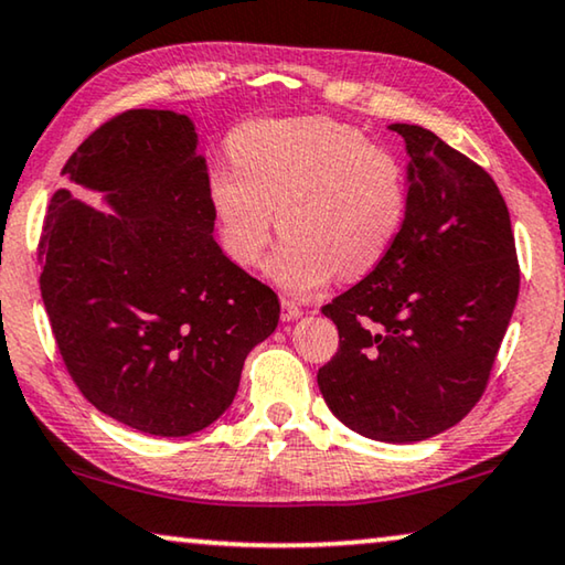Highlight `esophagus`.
<instances>
[{
  "mask_svg": "<svg viewBox=\"0 0 565 565\" xmlns=\"http://www.w3.org/2000/svg\"><path fill=\"white\" fill-rule=\"evenodd\" d=\"M300 316H302V308L298 306V302L285 298L282 300V320H295V318H300Z\"/></svg>",
  "mask_w": 565,
  "mask_h": 565,
  "instance_id": "esophagus-1",
  "label": "esophagus"
}]
</instances>
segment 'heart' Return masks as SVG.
<instances>
[{"label": "heart", "instance_id": "obj_1", "mask_svg": "<svg viewBox=\"0 0 565 565\" xmlns=\"http://www.w3.org/2000/svg\"><path fill=\"white\" fill-rule=\"evenodd\" d=\"M227 153L232 167L212 169L206 199L234 265L257 267L277 222L288 239L270 275L292 292L369 275L394 249L409 214V173L355 126L323 116L247 120L230 134Z\"/></svg>", "mask_w": 565, "mask_h": 565}]
</instances>
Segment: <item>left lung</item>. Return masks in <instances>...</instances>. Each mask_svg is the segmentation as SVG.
Listing matches in <instances>:
<instances>
[{
    "instance_id": "obj_1",
    "label": "left lung",
    "mask_w": 565,
    "mask_h": 565,
    "mask_svg": "<svg viewBox=\"0 0 565 565\" xmlns=\"http://www.w3.org/2000/svg\"><path fill=\"white\" fill-rule=\"evenodd\" d=\"M392 131L409 153V214L384 263L323 306L338 351L318 386L349 429L409 445L455 427L480 402L520 265L490 173L427 128Z\"/></svg>"
}]
</instances>
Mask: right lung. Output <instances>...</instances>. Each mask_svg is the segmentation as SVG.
Returning a JSON list of instances; mask_svg holds the SVG:
<instances>
[{
  "instance_id": "right-lung-1",
  "label": "right lung",
  "mask_w": 565,
  "mask_h": 565,
  "mask_svg": "<svg viewBox=\"0 0 565 565\" xmlns=\"http://www.w3.org/2000/svg\"><path fill=\"white\" fill-rule=\"evenodd\" d=\"M63 177L113 212L50 199L40 290L65 369L95 409L156 437H186L227 412L247 353L280 300L216 245L206 161L173 110H124L77 146Z\"/></svg>"
}]
</instances>
